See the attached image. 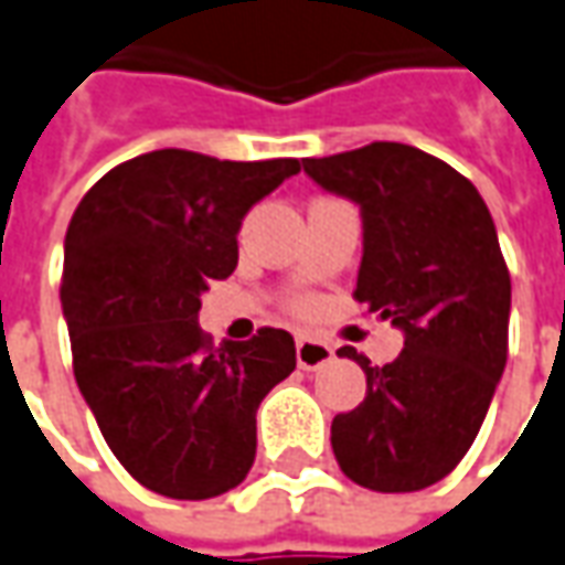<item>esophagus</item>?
<instances>
[{
    "mask_svg": "<svg viewBox=\"0 0 565 565\" xmlns=\"http://www.w3.org/2000/svg\"><path fill=\"white\" fill-rule=\"evenodd\" d=\"M333 359V347L318 340V337H309V333H299L297 337V364L302 371H318Z\"/></svg>",
    "mask_w": 565,
    "mask_h": 565,
    "instance_id": "obj_1",
    "label": "esophagus"
}]
</instances>
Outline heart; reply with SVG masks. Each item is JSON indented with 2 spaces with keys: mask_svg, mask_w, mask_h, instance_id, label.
Here are the masks:
<instances>
[{
  "mask_svg": "<svg viewBox=\"0 0 565 565\" xmlns=\"http://www.w3.org/2000/svg\"><path fill=\"white\" fill-rule=\"evenodd\" d=\"M297 309H306V302H297Z\"/></svg>",
  "mask_w": 565,
  "mask_h": 565,
  "instance_id": "heart-1",
  "label": "heart"
}]
</instances>
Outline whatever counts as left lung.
<instances>
[{"label": "left lung", "mask_w": 565, "mask_h": 565, "mask_svg": "<svg viewBox=\"0 0 565 565\" xmlns=\"http://www.w3.org/2000/svg\"><path fill=\"white\" fill-rule=\"evenodd\" d=\"M302 170L359 203L352 297L405 333L383 367L352 347L337 352L362 364L367 393L333 417V455L371 492H420L470 451L508 364L510 271L492 213L470 179L398 141L309 157Z\"/></svg>", "instance_id": "obj_1"}]
</instances>
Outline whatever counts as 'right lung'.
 <instances>
[{
  "label": "right lung",
  "instance_id": "right-lung-1",
  "mask_svg": "<svg viewBox=\"0 0 565 565\" xmlns=\"http://www.w3.org/2000/svg\"><path fill=\"white\" fill-rule=\"evenodd\" d=\"M299 160L141 153L86 191L64 237L61 306L73 377L132 479L175 501L244 482L256 408L297 367L294 337L259 328L213 347L201 294L237 266V232Z\"/></svg>",
  "mask_w": 565,
  "mask_h": 565
}]
</instances>
